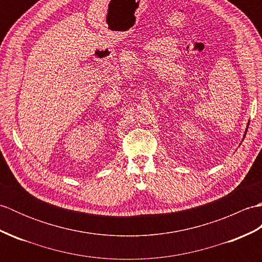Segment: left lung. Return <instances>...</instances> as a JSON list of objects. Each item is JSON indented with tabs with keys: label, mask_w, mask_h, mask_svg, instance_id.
Returning <instances> with one entry per match:
<instances>
[{
	"label": "left lung",
	"mask_w": 262,
	"mask_h": 262,
	"mask_svg": "<svg viewBox=\"0 0 262 262\" xmlns=\"http://www.w3.org/2000/svg\"><path fill=\"white\" fill-rule=\"evenodd\" d=\"M247 130H248V128H247Z\"/></svg>",
	"instance_id": "8db88e82"
}]
</instances>
